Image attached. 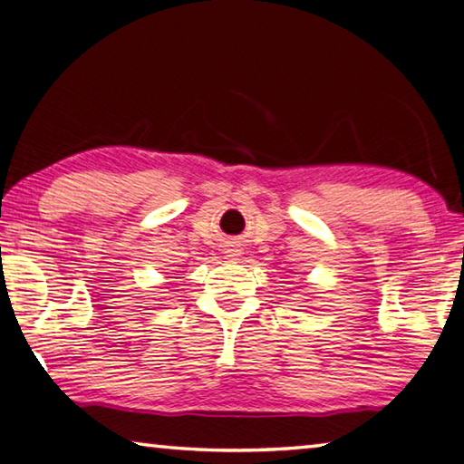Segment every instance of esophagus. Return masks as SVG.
Instances as JSON below:
<instances>
[{"label": "esophagus", "instance_id": "1", "mask_svg": "<svg viewBox=\"0 0 464 464\" xmlns=\"http://www.w3.org/2000/svg\"><path fill=\"white\" fill-rule=\"evenodd\" d=\"M233 256H239V249H237V251H233Z\"/></svg>", "mask_w": 464, "mask_h": 464}]
</instances>
